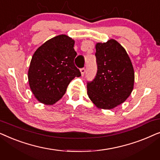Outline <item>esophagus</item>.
<instances>
[{
	"instance_id": "esophagus-1",
	"label": "esophagus",
	"mask_w": 160,
	"mask_h": 160,
	"mask_svg": "<svg viewBox=\"0 0 160 160\" xmlns=\"http://www.w3.org/2000/svg\"><path fill=\"white\" fill-rule=\"evenodd\" d=\"M80 71H81V74H82V76H83L84 75L85 71H86V69H85L84 68H82L80 69Z\"/></svg>"
}]
</instances>
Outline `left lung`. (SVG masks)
Wrapping results in <instances>:
<instances>
[{"label":"left lung","mask_w":160,"mask_h":160,"mask_svg":"<svg viewBox=\"0 0 160 160\" xmlns=\"http://www.w3.org/2000/svg\"><path fill=\"white\" fill-rule=\"evenodd\" d=\"M95 78L87 82V95L98 108L112 109L130 95L135 80L134 69L126 50L117 41L98 43Z\"/></svg>","instance_id":"8db88e82"}]
</instances>
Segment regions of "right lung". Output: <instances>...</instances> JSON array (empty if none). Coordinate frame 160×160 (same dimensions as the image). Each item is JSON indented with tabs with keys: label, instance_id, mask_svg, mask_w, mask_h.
I'll list each match as a JSON object with an SVG mask.
<instances>
[{
	"label": "right lung",
	"instance_id": "obj_1",
	"mask_svg": "<svg viewBox=\"0 0 160 160\" xmlns=\"http://www.w3.org/2000/svg\"><path fill=\"white\" fill-rule=\"evenodd\" d=\"M74 41L66 35L52 38L38 48L30 61L28 82L39 102L53 105L61 99L70 82L81 76L74 65Z\"/></svg>",
	"mask_w": 160,
	"mask_h": 160
}]
</instances>
